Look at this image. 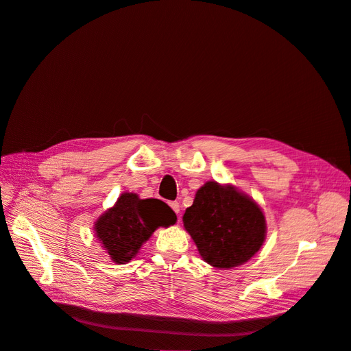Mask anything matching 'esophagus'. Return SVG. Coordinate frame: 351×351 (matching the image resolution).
Listing matches in <instances>:
<instances>
[{
    "mask_svg": "<svg viewBox=\"0 0 351 351\" xmlns=\"http://www.w3.org/2000/svg\"><path fill=\"white\" fill-rule=\"evenodd\" d=\"M169 206L173 208V210L176 212V214H180V204H178V202H171V204H169Z\"/></svg>",
    "mask_w": 351,
    "mask_h": 351,
    "instance_id": "1",
    "label": "esophagus"
}]
</instances>
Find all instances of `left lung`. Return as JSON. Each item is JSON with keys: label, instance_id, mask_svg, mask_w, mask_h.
Here are the masks:
<instances>
[{"label": "left lung", "instance_id": "left-lung-1", "mask_svg": "<svg viewBox=\"0 0 351 351\" xmlns=\"http://www.w3.org/2000/svg\"><path fill=\"white\" fill-rule=\"evenodd\" d=\"M183 222L200 256L215 268L247 262L261 249L267 232L262 210L250 197L215 182L197 190Z\"/></svg>", "mask_w": 351, "mask_h": 351}]
</instances>
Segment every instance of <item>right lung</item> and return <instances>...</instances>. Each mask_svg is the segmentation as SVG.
<instances>
[{
    "label": "right lung",
    "mask_w": 351,
    "mask_h": 351,
    "mask_svg": "<svg viewBox=\"0 0 351 351\" xmlns=\"http://www.w3.org/2000/svg\"><path fill=\"white\" fill-rule=\"evenodd\" d=\"M176 219L174 210L162 200L123 193L114 208L97 221L95 231L110 258L115 263H125L158 227L173 226Z\"/></svg>",
    "instance_id": "obj_1"
}]
</instances>
